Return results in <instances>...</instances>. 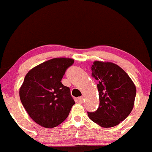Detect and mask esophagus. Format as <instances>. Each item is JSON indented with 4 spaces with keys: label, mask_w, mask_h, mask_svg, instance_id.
Returning <instances> with one entry per match:
<instances>
[{
    "label": "esophagus",
    "mask_w": 152,
    "mask_h": 152,
    "mask_svg": "<svg viewBox=\"0 0 152 152\" xmlns=\"http://www.w3.org/2000/svg\"><path fill=\"white\" fill-rule=\"evenodd\" d=\"M83 100H84V98H83L82 97H79V98L77 99V101H78V102H79V103H80V104H82V103L83 102Z\"/></svg>",
    "instance_id": "1"
}]
</instances>
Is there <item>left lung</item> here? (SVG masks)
<instances>
[{
  "label": "left lung",
  "instance_id": "1",
  "mask_svg": "<svg viewBox=\"0 0 152 152\" xmlns=\"http://www.w3.org/2000/svg\"><path fill=\"white\" fill-rule=\"evenodd\" d=\"M92 76L98 81L99 105L88 118L102 127H113L132 112L136 88L124 70L111 62L95 61L91 66Z\"/></svg>",
  "mask_w": 152,
  "mask_h": 152
}]
</instances>
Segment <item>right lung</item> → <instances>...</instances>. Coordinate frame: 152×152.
<instances>
[{
	"label": "right lung",
	"mask_w": 152,
	"mask_h": 152,
	"mask_svg": "<svg viewBox=\"0 0 152 152\" xmlns=\"http://www.w3.org/2000/svg\"><path fill=\"white\" fill-rule=\"evenodd\" d=\"M74 59L54 58L35 66L25 77L19 90L30 117L45 128L55 127L68 117L75 101L61 79Z\"/></svg>",
	"instance_id": "1"
}]
</instances>
